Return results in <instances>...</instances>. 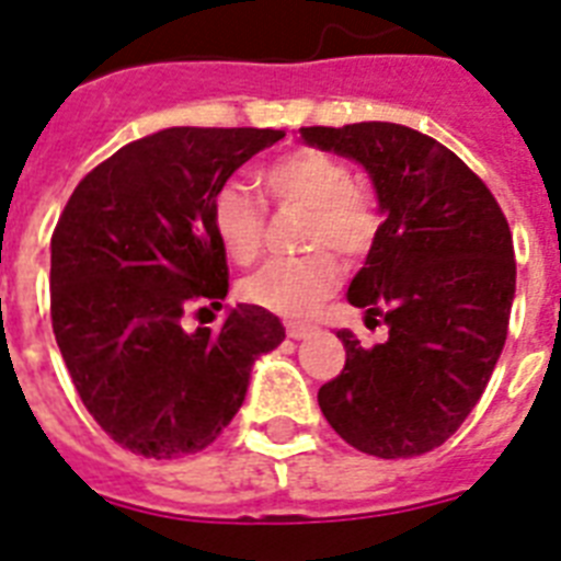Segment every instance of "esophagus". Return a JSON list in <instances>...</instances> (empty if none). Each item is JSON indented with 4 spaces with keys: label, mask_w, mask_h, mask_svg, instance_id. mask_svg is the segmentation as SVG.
<instances>
[{
    "label": "esophagus",
    "mask_w": 561,
    "mask_h": 561,
    "mask_svg": "<svg viewBox=\"0 0 561 561\" xmlns=\"http://www.w3.org/2000/svg\"><path fill=\"white\" fill-rule=\"evenodd\" d=\"M312 333H316V327L307 324V321H286V335L289 339H307Z\"/></svg>",
    "instance_id": "obj_1"
}]
</instances>
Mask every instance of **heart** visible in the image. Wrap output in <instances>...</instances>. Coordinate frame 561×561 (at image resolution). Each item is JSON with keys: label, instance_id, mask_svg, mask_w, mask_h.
<instances>
[{"label": "heart", "instance_id": "b5f03b06", "mask_svg": "<svg viewBox=\"0 0 561 561\" xmlns=\"http://www.w3.org/2000/svg\"><path fill=\"white\" fill-rule=\"evenodd\" d=\"M260 179L277 203L301 205L309 210L307 245L318 249L304 257L268 260L254 275H249L240 293L249 304L277 316H307L321 298L339 284V260L365 257L379 234V214L365 187L353 182L351 168L324 150H293L277 156L260 170ZM210 219L219 245L234 263H252L263 249L266 214L257 194L240 179L219 185Z\"/></svg>", "mask_w": 561, "mask_h": 561}]
</instances>
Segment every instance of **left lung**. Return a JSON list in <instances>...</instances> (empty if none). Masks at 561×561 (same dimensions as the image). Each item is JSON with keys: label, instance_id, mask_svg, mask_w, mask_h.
<instances>
[{"label": "left lung", "instance_id": "8db88e82", "mask_svg": "<svg viewBox=\"0 0 561 561\" xmlns=\"http://www.w3.org/2000/svg\"><path fill=\"white\" fill-rule=\"evenodd\" d=\"M304 145L365 168L382 226L347 301L388 339L362 347L339 330L347 362L321 385L335 434L376 458L437 449L478 405L507 342L515 254L495 196L440 141L402 124L301 127Z\"/></svg>", "mask_w": 561, "mask_h": 561}]
</instances>
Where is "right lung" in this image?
<instances>
[{
  "instance_id": "obj_1",
  "label": "right lung",
  "mask_w": 561,
  "mask_h": 561,
  "mask_svg": "<svg viewBox=\"0 0 561 561\" xmlns=\"http://www.w3.org/2000/svg\"><path fill=\"white\" fill-rule=\"evenodd\" d=\"M284 129L170 127L89 173L51 237V327L87 411L145 458L203 451L240 411L254 358L286 339L268 309L237 304L219 330L187 333V309H222L219 185ZM199 309V312H203Z\"/></svg>"
}]
</instances>
